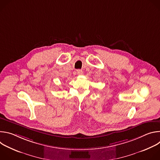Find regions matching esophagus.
Returning <instances> with one entry per match:
<instances>
[{"instance_id":"obj_1","label":"esophagus","mask_w":160,"mask_h":160,"mask_svg":"<svg viewBox=\"0 0 160 160\" xmlns=\"http://www.w3.org/2000/svg\"><path fill=\"white\" fill-rule=\"evenodd\" d=\"M83 71L82 70H77V74L78 75H83Z\"/></svg>"}]
</instances>
